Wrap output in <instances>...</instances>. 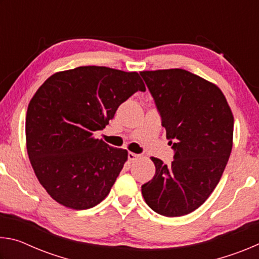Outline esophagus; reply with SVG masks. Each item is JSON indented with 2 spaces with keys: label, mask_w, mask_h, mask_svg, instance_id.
I'll return each instance as SVG.
<instances>
[{
  "label": "esophagus",
  "mask_w": 259,
  "mask_h": 259,
  "mask_svg": "<svg viewBox=\"0 0 259 259\" xmlns=\"http://www.w3.org/2000/svg\"><path fill=\"white\" fill-rule=\"evenodd\" d=\"M139 157V154H136V153H133V152H129L128 153V159L130 162H134L136 161Z\"/></svg>",
  "instance_id": "1"
}]
</instances>
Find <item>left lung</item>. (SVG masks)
<instances>
[{"mask_svg":"<svg viewBox=\"0 0 259 259\" xmlns=\"http://www.w3.org/2000/svg\"><path fill=\"white\" fill-rule=\"evenodd\" d=\"M140 75L175 151L170 165L152 157L155 175L142 186L143 196L162 216H184L203 204L221 181L233 145V114L216 84L185 69Z\"/></svg>","mask_w":259,"mask_h":259,"instance_id":"1","label":"left lung"}]
</instances>
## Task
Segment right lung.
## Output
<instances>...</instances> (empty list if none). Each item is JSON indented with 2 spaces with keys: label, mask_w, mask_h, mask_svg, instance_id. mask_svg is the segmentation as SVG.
I'll list each match as a JSON object with an SVG mask.
<instances>
[{
  "label": "right lung",
  "mask_w": 259,
  "mask_h": 259,
  "mask_svg": "<svg viewBox=\"0 0 259 259\" xmlns=\"http://www.w3.org/2000/svg\"><path fill=\"white\" fill-rule=\"evenodd\" d=\"M146 88L137 72L81 66L55 73L30 99L26 146L33 170L65 207L93 208L108 195L128 151L95 137L117 107Z\"/></svg>",
  "instance_id": "obj_1"
}]
</instances>
